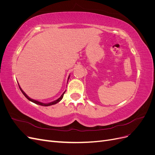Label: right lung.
<instances>
[{
	"instance_id": "right-lung-1",
	"label": "right lung",
	"mask_w": 155,
	"mask_h": 155,
	"mask_svg": "<svg viewBox=\"0 0 155 155\" xmlns=\"http://www.w3.org/2000/svg\"><path fill=\"white\" fill-rule=\"evenodd\" d=\"M69 78H70V76L68 77V79H69ZM18 87H19V88H20L21 91L22 92V93L23 94H24V96L27 98L28 100H30V101H31V102H33V103H34V104H35L39 105H42V106H45V107H46V106H50V105H54V104H57V103L59 102L61 100L63 99V95H64V92H65V91H64V92L63 93V94L61 95V96L59 98H58V99L57 100L51 102V103H49V104H43V103H41V102H39V101H36V100H33V99H31V98H30L26 94H25V92L22 90L21 88V87H20V86H19V85H18Z\"/></svg>"
}]
</instances>
